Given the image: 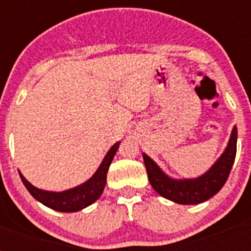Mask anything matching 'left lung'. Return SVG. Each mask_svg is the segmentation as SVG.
Returning <instances> with one entry per match:
<instances>
[{
    "mask_svg": "<svg viewBox=\"0 0 251 251\" xmlns=\"http://www.w3.org/2000/svg\"><path fill=\"white\" fill-rule=\"evenodd\" d=\"M237 151V127L233 126L224 152L216 163L197 178L176 179L165 175L155 161L143 153L149 181L161 197L179 204H199L218 194L228 179Z\"/></svg>",
    "mask_w": 251,
    "mask_h": 251,
    "instance_id": "left-lung-1",
    "label": "left lung"
}]
</instances>
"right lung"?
<instances>
[{
    "label": "right lung",
    "instance_id": "obj_1",
    "mask_svg": "<svg viewBox=\"0 0 251 251\" xmlns=\"http://www.w3.org/2000/svg\"><path fill=\"white\" fill-rule=\"evenodd\" d=\"M118 147H120V142L110 147L105 157L102 159L101 164L98 168V171L95 172L94 176L90 179H87L79 186L73 187L69 190L65 191H48L37 189L29 183L27 179L23 177L21 172L22 182L25 183V189L29 191V194L32 195L33 198L43 203L44 206L49 207L54 211H60V212H76L88 207L94 202H96L100 195L104 191L106 182V173L109 169V165L113 160L114 155L117 152Z\"/></svg>",
    "mask_w": 251,
    "mask_h": 251
}]
</instances>
